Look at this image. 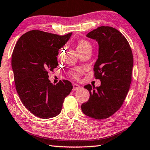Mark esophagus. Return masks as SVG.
I'll return each instance as SVG.
<instances>
[{
	"label": "esophagus",
	"mask_w": 150,
	"mask_h": 150,
	"mask_svg": "<svg viewBox=\"0 0 150 150\" xmlns=\"http://www.w3.org/2000/svg\"><path fill=\"white\" fill-rule=\"evenodd\" d=\"M80 88H81V86L79 84H73V91L78 90Z\"/></svg>",
	"instance_id": "obj_1"
}]
</instances>
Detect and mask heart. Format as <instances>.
<instances>
[{
    "mask_svg": "<svg viewBox=\"0 0 150 150\" xmlns=\"http://www.w3.org/2000/svg\"><path fill=\"white\" fill-rule=\"evenodd\" d=\"M91 44L88 42V40H79L76 44V49H77V52L79 53V54H82L83 53H85L86 52L91 51ZM81 73V70H77L75 72L73 73V77L75 78H79Z\"/></svg>",
    "mask_w": 150,
    "mask_h": 150,
    "instance_id": "1",
    "label": "heart"
}]
</instances>
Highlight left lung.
Listing matches in <instances>:
<instances>
[{
    "label": "left lung",
    "instance_id": "left-lung-1",
    "mask_svg": "<svg viewBox=\"0 0 150 150\" xmlns=\"http://www.w3.org/2000/svg\"><path fill=\"white\" fill-rule=\"evenodd\" d=\"M98 44V59L94 65L95 77L100 86L84 88L90 98L82 104L86 115L105 119L120 109L129 91L133 66V54L128 40L119 31L110 26H100L86 35Z\"/></svg>",
    "mask_w": 150,
    "mask_h": 150
}]
</instances>
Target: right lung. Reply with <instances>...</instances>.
<instances>
[{
	"instance_id": "obj_1",
	"label": "right lung",
	"mask_w": 150,
	"mask_h": 150,
	"mask_svg": "<svg viewBox=\"0 0 150 150\" xmlns=\"http://www.w3.org/2000/svg\"><path fill=\"white\" fill-rule=\"evenodd\" d=\"M71 34L60 36L30 31L19 38L14 47L11 67L16 90L24 106L41 119L58 115L64 100L73 88L67 80L55 85L48 79V71H53L58 66L59 50Z\"/></svg>"
}]
</instances>
